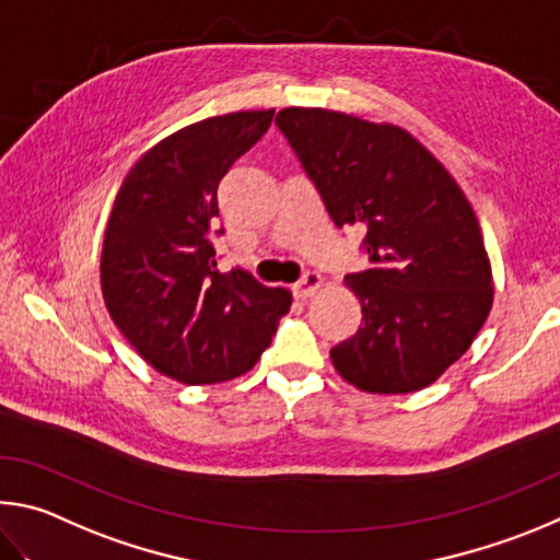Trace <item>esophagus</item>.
I'll return each mask as SVG.
<instances>
[{"mask_svg": "<svg viewBox=\"0 0 560 560\" xmlns=\"http://www.w3.org/2000/svg\"><path fill=\"white\" fill-rule=\"evenodd\" d=\"M322 275L319 272H305V278H302L295 288H292V295H295L298 300H310L315 298L319 288H322Z\"/></svg>", "mask_w": 560, "mask_h": 560, "instance_id": "34e87169", "label": "esophagus"}]
</instances>
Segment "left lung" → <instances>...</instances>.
Wrapping results in <instances>:
<instances>
[{
  "label": "left lung",
  "mask_w": 560,
  "mask_h": 560,
  "mask_svg": "<svg viewBox=\"0 0 560 560\" xmlns=\"http://www.w3.org/2000/svg\"><path fill=\"white\" fill-rule=\"evenodd\" d=\"M275 122L341 225H366L371 268L345 278L364 325L329 351L366 394L433 384L472 345L492 310V265L472 203L404 127L325 107H285Z\"/></svg>",
  "instance_id": "1"
}]
</instances>
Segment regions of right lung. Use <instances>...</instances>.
<instances>
[{
  "label": "right lung",
  "mask_w": 560,
  "mask_h": 560,
  "mask_svg": "<svg viewBox=\"0 0 560 560\" xmlns=\"http://www.w3.org/2000/svg\"><path fill=\"white\" fill-rule=\"evenodd\" d=\"M272 113L206 117L164 137L125 174L107 215L105 307L137 354L179 384L250 371L292 305L285 288H265L245 270L219 272L211 243L219 184L268 132Z\"/></svg>",
  "instance_id": "obj_1"
}]
</instances>
